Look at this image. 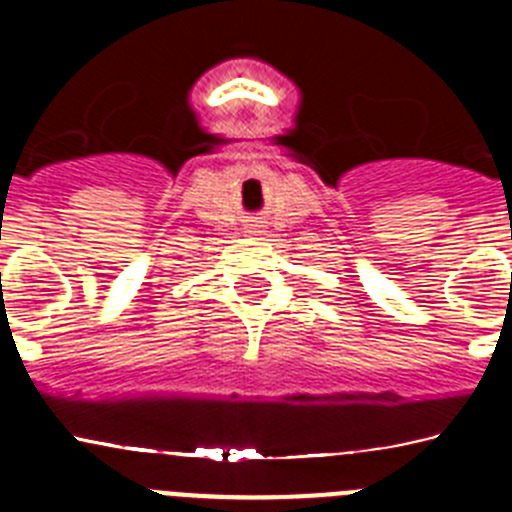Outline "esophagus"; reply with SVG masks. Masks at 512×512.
Returning <instances> with one entry per match:
<instances>
[{
  "mask_svg": "<svg viewBox=\"0 0 512 512\" xmlns=\"http://www.w3.org/2000/svg\"><path fill=\"white\" fill-rule=\"evenodd\" d=\"M248 233H259V228H251V230H248Z\"/></svg>",
  "mask_w": 512,
  "mask_h": 512,
  "instance_id": "34e87169",
  "label": "esophagus"
}]
</instances>
